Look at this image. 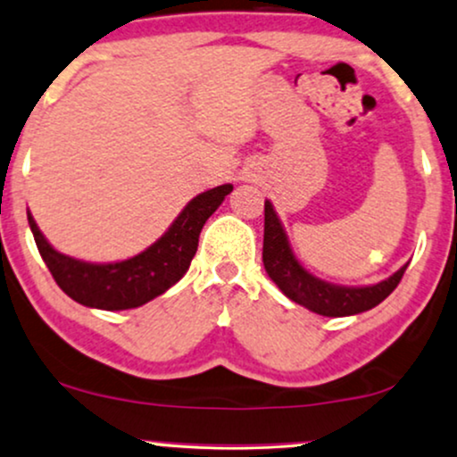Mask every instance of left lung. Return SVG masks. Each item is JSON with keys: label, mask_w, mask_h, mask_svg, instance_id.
Wrapping results in <instances>:
<instances>
[{"label": "left lung", "mask_w": 457, "mask_h": 457, "mask_svg": "<svg viewBox=\"0 0 457 457\" xmlns=\"http://www.w3.org/2000/svg\"><path fill=\"white\" fill-rule=\"evenodd\" d=\"M262 262L265 271L278 288L295 303L323 316H351L372 310L395 291L406 267H400L387 280L372 287H336L314 278L295 259L287 233L278 220L273 205L265 201V237H262Z\"/></svg>", "instance_id": "1"}]
</instances>
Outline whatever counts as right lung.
Returning a JSON list of instances; mask_svg holds the SVG:
<instances>
[{"label": "right lung", "mask_w": 457, "mask_h": 457, "mask_svg": "<svg viewBox=\"0 0 457 457\" xmlns=\"http://www.w3.org/2000/svg\"><path fill=\"white\" fill-rule=\"evenodd\" d=\"M230 190L233 186L224 184L195 196L155 244L132 259L106 265L62 254L45 239L29 212L27 220L42 261L68 297L87 308L130 310L152 302L184 278L196 254L203 224L222 205Z\"/></svg>", "instance_id": "add662e5"}]
</instances>
